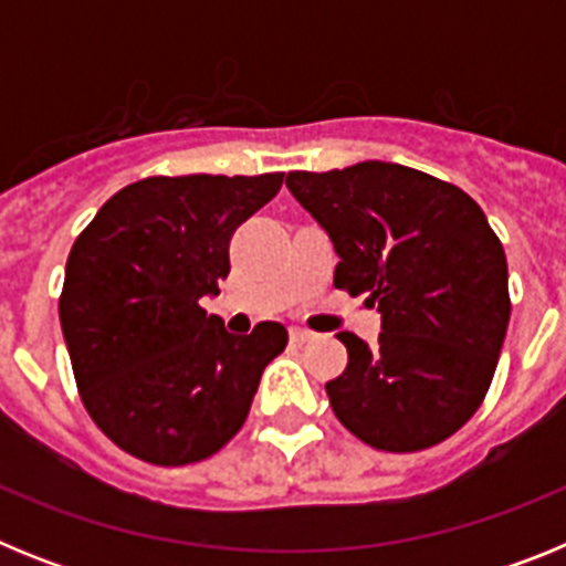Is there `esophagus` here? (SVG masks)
Listing matches in <instances>:
<instances>
[{
  "instance_id": "34e87169",
  "label": "esophagus",
  "mask_w": 566,
  "mask_h": 566,
  "mask_svg": "<svg viewBox=\"0 0 566 566\" xmlns=\"http://www.w3.org/2000/svg\"><path fill=\"white\" fill-rule=\"evenodd\" d=\"M289 337H292V343H308V339H314V332H308V328H292L289 332Z\"/></svg>"
}]
</instances>
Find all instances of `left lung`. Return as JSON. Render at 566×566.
<instances>
[{
	"label": "left lung",
	"mask_w": 566,
	"mask_h": 566,
	"mask_svg": "<svg viewBox=\"0 0 566 566\" xmlns=\"http://www.w3.org/2000/svg\"><path fill=\"white\" fill-rule=\"evenodd\" d=\"M326 229L334 286L382 314L377 345L337 334L348 365L326 382L334 417L388 453L433 448L479 411L510 323L507 260L479 203L402 164L289 172Z\"/></svg>",
	"instance_id": "1"
}]
</instances>
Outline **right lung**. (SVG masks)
<instances>
[{
	"label": "right lung",
	"mask_w": 566,
	"mask_h": 566,
	"mask_svg": "<svg viewBox=\"0 0 566 566\" xmlns=\"http://www.w3.org/2000/svg\"><path fill=\"white\" fill-rule=\"evenodd\" d=\"M283 172L153 175L104 203L70 249L59 319L93 422L122 451L178 468L247 422L260 374L289 343L280 323L234 337L201 308L229 274V240Z\"/></svg>",
	"instance_id": "add662e5"
}]
</instances>
